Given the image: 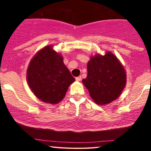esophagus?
Returning a JSON list of instances; mask_svg holds the SVG:
<instances>
[{"instance_id": "34e87169", "label": "esophagus", "mask_w": 151, "mask_h": 151, "mask_svg": "<svg viewBox=\"0 0 151 151\" xmlns=\"http://www.w3.org/2000/svg\"><path fill=\"white\" fill-rule=\"evenodd\" d=\"M81 76H80V77H76V81H81Z\"/></svg>"}]
</instances>
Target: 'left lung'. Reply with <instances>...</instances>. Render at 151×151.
<instances>
[{
    "mask_svg": "<svg viewBox=\"0 0 151 151\" xmlns=\"http://www.w3.org/2000/svg\"><path fill=\"white\" fill-rule=\"evenodd\" d=\"M87 77L82 82L93 101L99 105L110 104L122 93L126 84L124 66L111 52L96 54L87 63Z\"/></svg>",
    "mask_w": 151,
    "mask_h": 151,
    "instance_id": "8db88e82",
    "label": "left lung"
}]
</instances>
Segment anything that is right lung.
<instances>
[{
	"mask_svg": "<svg viewBox=\"0 0 151 151\" xmlns=\"http://www.w3.org/2000/svg\"><path fill=\"white\" fill-rule=\"evenodd\" d=\"M44 47L30 60L27 70V81L31 91L40 101L57 104L65 96L75 79L63 62L62 55Z\"/></svg>",
	"mask_w": 151,
	"mask_h": 151,
	"instance_id": "right-lung-1",
	"label": "right lung"
}]
</instances>
